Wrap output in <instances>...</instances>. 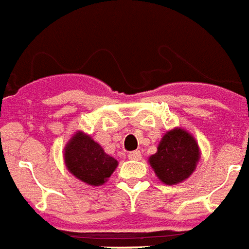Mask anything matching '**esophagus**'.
I'll return each instance as SVG.
<instances>
[{
  "mask_svg": "<svg viewBox=\"0 0 249 249\" xmlns=\"http://www.w3.org/2000/svg\"><path fill=\"white\" fill-rule=\"evenodd\" d=\"M128 158L132 159V160H139L141 159V153L139 150H134V152L128 153Z\"/></svg>",
  "mask_w": 249,
  "mask_h": 249,
  "instance_id": "obj_1",
  "label": "esophagus"
}]
</instances>
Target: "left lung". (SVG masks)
<instances>
[{
	"instance_id": "1",
	"label": "left lung",
	"mask_w": 249,
	"mask_h": 249,
	"mask_svg": "<svg viewBox=\"0 0 249 249\" xmlns=\"http://www.w3.org/2000/svg\"><path fill=\"white\" fill-rule=\"evenodd\" d=\"M199 159V148L192 135L181 128L167 132L158 145V152L149 158L162 182L174 185L193 174Z\"/></svg>"
}]
</instances>
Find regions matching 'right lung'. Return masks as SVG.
I'll return each instance as SVG.
<instances>
[{
  "mask_svg": "<svg viewBox=\"0 0 249 249\" xmlns=\"http://www.w3.org/2000/svg\"><path fill=\"white\" fill-rule=\"evenodd\" d=\"M64 159L75 178L93 186L104 184L118 164L100 145L82 132L75 134L67 144Z\"/></svg>",
  "mask_w": 249,
  "mask_h": 249,
  "instance_id": "add662e5",
  "label": "right lung"
}]
</instances>
